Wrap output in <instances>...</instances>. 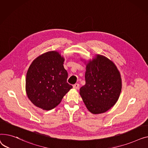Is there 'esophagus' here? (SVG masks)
<instances>
[{
	"label": "esophagus",
	"mask_w": 148,
	"mask_h": 148,
	"mask_svg": "<svg viewBox=\"0 0 148 148\" xmlns=\"http://www.w3.org/2000/svg\"><path fill=\"white\" fill-rule=\"evenodd\" d=\"M73 87L74 89H76V90H78L79 88V84H76L75 85H73Z\"/></svg>",
	"instance_id": "1"
}]
</instances>
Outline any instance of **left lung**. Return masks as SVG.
Listing matches in <instances>:
<instances>
[{
  "instance_id": "left-lung-1",
  "label": "left lung",
  "mask_w": 148,
  "mask_h": 148,
  "mask_svg": "<svg viewBox=\"0 0 148 148\" xmlns=\"http://www.w3.org/2000/svg\"><path fill=\"white\" fill-rule=\"evenodd\" d=\"M85 78V85L80 88L79 94L91 113L103 114L115 105L122 89V80L112 61L97 54L86 63Z\"/></svg>"
}]
</instances>
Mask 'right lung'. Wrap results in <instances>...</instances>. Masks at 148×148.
I'll use <instances>...</instances> for the list:
<instances>
[{
  "mask_svg": "<svg viewBox=\"0 0 148 148\" xmlns=\"http://www.w3.org/2000/svg\"><path fill=\"white\" fill-rule=\"evenodd\" d=\"M64 58L57 51L43 53L34 59L26 75L25 91L34 105L51 110L58 105L72 88L67 82Z\"/></svg>",
  "mask_w": 148,
  "mask_h": 148,
  "instance_id": "obj_1",
  "label": "right lung"
}]
</instances>
